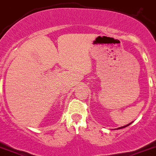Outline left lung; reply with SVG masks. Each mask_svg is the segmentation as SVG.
Returning a JSON list of instances; mask_svg holds the SVG:
<instances>
[{"mask_svg": "<svg viewBox=\"0 0 156 156\" xmlns=\"http://www.w3.org/2000/svg\"><path fill=\"white\" fill-rule=\"evenodd\" d=\"M130 123H129V124L126 125V126H121V127H119V128H117V129H123V128H124V127H126V126H129V125H130Z\"/></svg>", "mask_w": 156, "mask_h": 156, "instance_id": "obj_1", "label": "left lung"}]
</instances>
